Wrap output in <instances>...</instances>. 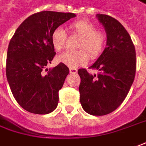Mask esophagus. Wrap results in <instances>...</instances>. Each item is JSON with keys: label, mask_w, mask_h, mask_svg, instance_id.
<instances>
[{"label": "esophagus", "mask_w": 146, "mask_h": 146, "mask_svg": "<svg viewBox=\"0 0 146 146\" xmlns=\"http://www.w3.org/2000/svg\"><path fill=\"white\" fill-rule=\"evenodd\" d=\"M69 72H70V73H76L77 72V69H74V68H70L69 69Z\"/></svg>", "instance_id": "34e87169"}]
</instances>
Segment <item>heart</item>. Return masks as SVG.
Wrapping results in <instances>:
<instances>
[{
    "mask_svg": "<svg viewBox=\"0 0 146 146\" xmlns=\"http://www.w3.org/2000/svg\"><path fill=\"white\" fill-rule=\"evenodd\" d=\"M70 32L80 36L77 47L79 49L66 51L57 56V60L71 68H76L87 63L89 55L91 59H97L103 52L106 43V34L101 30H96L95 25L86 20H79L69 25ZM67 34L62 28H56L51 34V42L56 51L65 48Z\"/></svg>",
    "mask_w": 146,
    "mask_h": 146,
    "instance_id": "1",
    "label": "heart"
}]
</instances>
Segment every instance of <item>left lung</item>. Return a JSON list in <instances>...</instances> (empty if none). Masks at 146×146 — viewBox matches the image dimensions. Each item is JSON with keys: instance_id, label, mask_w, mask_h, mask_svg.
<instances>
[{"instance_id": "obj_1", "label": "left lung", "mask_w": 146, "mask_h": 146, "mask_svg": "<svg viewBox=\"0 0 146 146\" xmlns=\"http://www.w3.org/2000/svg\"><path fill=\"white\" fill-rule=\"evenodd\" d=\"M107 33L106 47L90 68L98 75L79 69L80 102L89 114L103 116L118 108L126 98L136 73V51L126 29L109 15L98 14Z\"/></svg>"}]
</instances>
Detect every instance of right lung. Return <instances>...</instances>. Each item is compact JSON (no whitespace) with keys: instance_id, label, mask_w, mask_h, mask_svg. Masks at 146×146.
<instances>
[{"instance_id":"1","label":"right lung","mask_w":146,"mask_h":146,"mask_svg":"<svg viewBox=\"0 0 146 146\" xmlns=\"http://www.w3.org/2000/svg\"><path fill=\"white\" fill-rule=\"evenodd\" d=\"M75 17L72 13H36L25 19L11 38L7 52V80L16 101L29 113L47 114L57 106L58 92L69 69L62 63L52 69H45L56 55L51 34Z\"/></svg>"}]
</instances>
